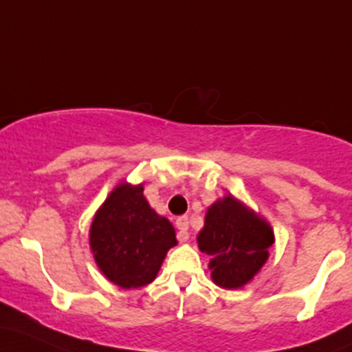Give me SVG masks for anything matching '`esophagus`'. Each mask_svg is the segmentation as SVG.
Returning a JSON list of instances; mask_svg holds the SVG:
<instances>
[{"instance_id":"1","label":"esophagus","mask_w":352,"mask_h":352,"mask_svg":"<svg viewBox=\"0 0 352 352\" xmlns=\"http://www.w3.org/2000/svg\"><path fill=\"white\" fill-rule=\"evenodd\" d=\"M175 226L179 229V234H177V239L180 242H187L188 241V219L187 217H179L175 220Z\"/></svg>"}]
</instances>
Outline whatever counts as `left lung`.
Instances as JSON below:
<instances>
[{"mask_svg":"<svg viewBox=\"0 0 352 352\" xmlns=\"http://www.w3.org/2000/svg\"><path fill=\"white\" fill-rule=\"evenodd\" d=\"M199 247L210 256L208 267L214 283L223 289H239L249 283L269 257L272 229L232 195L208 207Z\"/></svg>","mask_w":352,"mask_h":352,"instance_id":"left-lung-1","label":"left lung"}]
</instances>
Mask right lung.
Here are the masks:
<instances>
[{"label":"right lung","mask_w":352,"mask_h":352,"mask_svg":"<svg viewBox=\"0 0 352 352\" xmlns=\"http://www.w3.org/2000/svg\"><path fill=\"white\" fill-rule=\"evenodd\" d=\"M175 244L172 223L148 206L142 185L120 184L96 212L90 229L96 264L123 289L152 283Z\"/></svg>","instance_id":"1"}]
</instances>
